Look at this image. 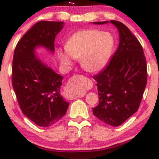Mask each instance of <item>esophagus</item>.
Returning <instances> with one entry per match:
<instances>
[{
  "instance_id": "obj_1",
  "label": "esophagus",
  "mask_w": 159,
  "mask_h": 159,
  "mask_svg": "<svg viewBox=\"0 0 159 159\" xmlns=\"http://www.w3.org/2000/svg\"><path fill=\"white\" fill-rule=\"evenodd\" d=\"M83 87L79 81H77L74 78H71L65 87L64 93L66 97L69 99H73L78 96H81L84 94Z\"/></svg>"
}]
</instances>
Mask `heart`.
<instances>
[{
    "label": "heart",
    "instance_id": "obj_1",
    "mask_svg": "<svg viewBox=\"0 0 159 159\" xmlns=\"http://www.w3.org/2000/svg\"><path fill=\"white\" fill-rule=\"evenodd\" d=\"M115 39L110 33L98 29H85L75 33L66 44V51H60L59 57L64 65L72 63L71 57L81 58V65L91 72L102 69L110 60Z\"/></svg>",
    "mask_w": 159,
    "mask_h": 159
}]
</instances>
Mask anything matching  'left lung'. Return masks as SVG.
<instances>
[{
    "mask_svg": "<svg viewBox=\"0 0 159 159\" xmlns=\"http://www.w3.org/2000/svg\"><path fill=\"white\" fill-rule=\"evenodd\" d=\"M110 22L118 29L120 43L107 66L93 76L99 102L93 113L104 123L118 126L138 111L147 85V68L138 39L124 24L114 20Z\"/></svg>",
    "mask_w": 159,
    "mask_h": 159,
    "instance_id": "left-lung-1",
    "label": "left lung"
}]
</instances>
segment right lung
Returning a JSON list of instances; mask_svg holds the SVG:
<instances>
[{
	"label": "right lung",
	"mask_w": 159,
	"mask_h": 159,
	"mask_svg": "<svg viewBox=\"0 0 159 159\" xmlns=\"http://www.w3.org/2000/svg\"><path fill=\"white\" fill-rule=\"evenodd\" d=\"M63 27V21H40L21 37L14 51L12 87L22 113L39 126L56 124L69 106L61 94L63 76L34 53L38 46L54 52V39Z\"/></svg>",
	"instance_id": "add662e5"
}]
</instances>
